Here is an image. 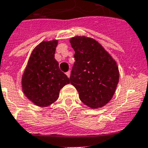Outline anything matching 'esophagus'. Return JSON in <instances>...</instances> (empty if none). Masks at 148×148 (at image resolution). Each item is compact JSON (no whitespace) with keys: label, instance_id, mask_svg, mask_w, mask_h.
<instances>
[{"label":"esophagus","instance_id":"esophagus-1","mask_svg":"<svg viewBox=\"0 0 148 148\" xmlns=\"http://www.w3.org/2000/svg\"><path fill=\"white\" fill-rule=\"evenodd\" d=\"M66 75L68 77H70V75H71V72L70 71H68L66 73Z\"/></svg>","mask_w":148,"mask_h":148}]
</instances>
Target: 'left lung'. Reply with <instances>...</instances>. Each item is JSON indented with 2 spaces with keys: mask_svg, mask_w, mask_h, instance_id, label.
I'll list each match as a JSON object with an SVG mask.
<instances>
[{
  "mask_svg": "<svg viewBox=\"0 0 148 148\" xmlns=\"http://www.w3.org/2000/svg\"><path fill=\"white\" fill-rule=\"evenodd\" d=\"M75 51L71 84L76 88L83 103L92 109L106 105L113 97L119 80L117 63L93 38L70 39Z\"/></svg>",
  "mask_w": 148,
  "mask_h": 148,
  "instance_id": "1",
  "label": "left lung"
}]
</instances>
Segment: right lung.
Returning a JSON list of instances; mask_svg holds the SVG:
<instances>
[{"label":"right lung","instance_id":"add662e5","mask_svg":"<svg viewBox=\"0 0 148 148\" xmlns=\"http://www.w3.org/2000/svg\"><path fill=\"white\" fill-rule=\"evenodd\" d=\"M58 41H42L35 47L29 58L22 76L24 95L33 104L46 107L55 103L61 89L70 80L58 67L55 60V49Z\"/></svg>","mask_w":148,"mask_h":148}]
</instances>
